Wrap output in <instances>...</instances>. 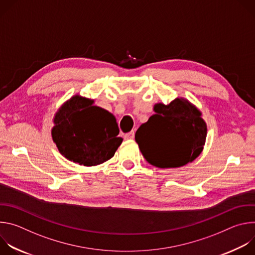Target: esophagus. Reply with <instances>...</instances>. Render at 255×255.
I'll return each instance as SVG.
<instances>
[{
  "label": "esophagus",
  "mask_w": 255,
  "mask_h": 255,
  "mask_svg": "<svg viewBox=\"0 0 255 255\" xmlns=\"http://www.w3.org/2000/svg\"><path fill=\"white\" fill-rule=\"evenodd\" d=\"M134 136H135L134 131H131V132L127 133V134L124 136V139H125V140H131V139L134 138Z\"/></svg>",
  "instance_id": "obj_1"
}]
</instances>
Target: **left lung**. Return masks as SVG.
I'll return each instance as SVG.
<instances>
[{
    "label": "left lung",
    "mask_w": 255,
    "mask_h": 255,
    "mask_svg": "<svg viewBox=\"0 0 255 255\" xmlns=\"http://www.w3.org/2000/svg\"><path fill=\"white\" fill-rule=\"evenodd\" d=\"M153 111L135 134L144 158L159 168L180 167L194 161L202 153L207 137L202 112L181 97L167 105L155 104Z\"/></svg>",
    "instance_id": "1"
}]
</instances>
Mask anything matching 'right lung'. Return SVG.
Wrapping results in <instances>:
<instances>
[{
    "instance_id": "obj_1",
    "label": "right lung",
    "mask_w": 255,
    "mask_h": 255,
    "mask_svg": "<svg viewBox=\"0 0 255 255\" xmlns=\"http://www.w3.org/2000/svg\"><path fill=\"white\" fill-rule=\"evenodd\" d=\"M79 94L55 112L51 137L59 153L75 163L95 166L111 159L123 139L115 116Z\"/></svg>"
}]
</instances>
